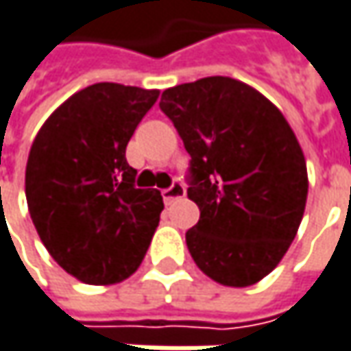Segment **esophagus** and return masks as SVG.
I'll use <instances>...</instances> for the list:
<instances>
[{
  "mask_svg": "<svg viewBox=\"0 0 351 351\" xmlns=\"http://www.w3.org/2000/svg\"><path fill=\"white\" fill-rule=\"evenodd\" d=\"M184 195H186L184 184L182 182H173V186H169V189L162 191V200H165V204H173L175 200L182 198Z\"/></svg>",
  "mask_w": 351,
  "mask_h": 351,
  "instance_id": "1",
  "label": "esophagus"
}]
</instances>
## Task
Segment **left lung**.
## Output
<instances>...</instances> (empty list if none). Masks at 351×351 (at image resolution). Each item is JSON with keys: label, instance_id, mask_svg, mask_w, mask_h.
<instances>
[{"label": "left lung", "instance_id": "left-lung-1", "mask_svg": "<svg viewBox=\"0 0 351 351\" xmlns=\"http://www.w3.org/2000/svg\"><path fill=\"white\" fill-rule=\"evenodd\" d=\"M160 109L191 155L189 198L200 218L186 232L196 266L244 288L268 276L298 232L308 171L280 109L232 77H204L162 91Z\"/></svg>", "mask_w": 351, "mask_h": 351}]
</instances>
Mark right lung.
I'll use <instances>...</instances> for the list:
<instances>
[{
	"label": "right lung",
	"instance_id": "add662e5",
	"mask_svg": "<svg viewBox=\"0 0 351 351\" xmlns=\"http://www.w3.org/2000/svg\"><path fill=\"white\" fill-rule=\"evenodd\" d=\"M158 89L95 83L41 125L25 167L35 230L53 260L77 280L109 286L141 266L162 196L136 189L125 151Z\"/></svg>",
	"mask_w": 351,
	"mask_h": 351
}]
</instances>
